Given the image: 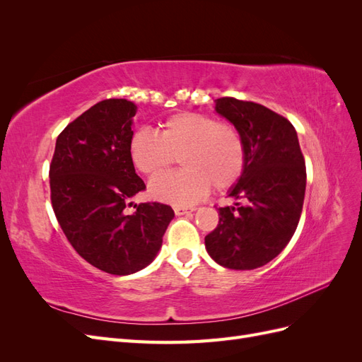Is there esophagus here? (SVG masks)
Masks as SVG:
<instances>
[{"mask_svg":"<svg viewBox=\"0 0 362 362\" xmlns=\"http://www.w3.org/2000/svg\"><path fill=\"white\" fill-rule=\"evenodd\" d=\"M173 211H175V214H177V216H182V214H187V213L194 211V208L193 206H180V205H177V206L173 208Z\"/></svg>","mask_w":362,"mask_h":362,"instance_id":"34e87169","label":"esophagus"}]
</instances>
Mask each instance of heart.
<instances>
[{"label": "heart", "instance_id": "heart-1", "mask_svg": "<svg viewBox=\"0 0 362 362\" xmlns=\"http://www.w3.org/2000/svg\"><path fill=\"white\" fill-rule=\"evenodd\" d=\"M182 154L184 170L161 175L149 184L152 198L192 205L210 192H223L243 175L246 148L240 131L225 120L196 112L172 115L161 133L141 128L129 140V157L139 172L158 175Z\"/></svg>", "mask_w": 362, "mask_h": 362}]
</instances>
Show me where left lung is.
<instances>
[{
  "mask_svg": "<svg viewBox=\"0 0 362 362\" xmlns=\"http://www.w3.org/2000/svg\"><path fill=\"white\" fill-rule=\"evenodd\" d=\"M216 112L245 141V170L228 194L243 204L218 208V223L205 237V247L217 264L252 270L278 257L298 228L305 160L290 120L270 108L225 96L216 100Z\"/></svg>",
  "mask_w": 362,
  "mask_h": 362,
  "instance_id": "1",
  "label": "left lung"
}]
</instances>
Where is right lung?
I'll return each mask as SVG.
<instances>
[{"label":"right lung","mask_w":362,"mask_h":362,"mask_svg":"<svg viewBox=\"0 0 362 362\" xmlns=\"http://www.w3.org/2000/svg\"><path fill=\"white\" fill-rule=\"evenodd\" d=\"M134 103L104 100L64 128L49 164L51 204L72 247L110 275L145 269L161 247L175 213L144 202L127 213L146 189L129 157Z\"/></svg>","instance_id":"add662e5"}]
</instances>
